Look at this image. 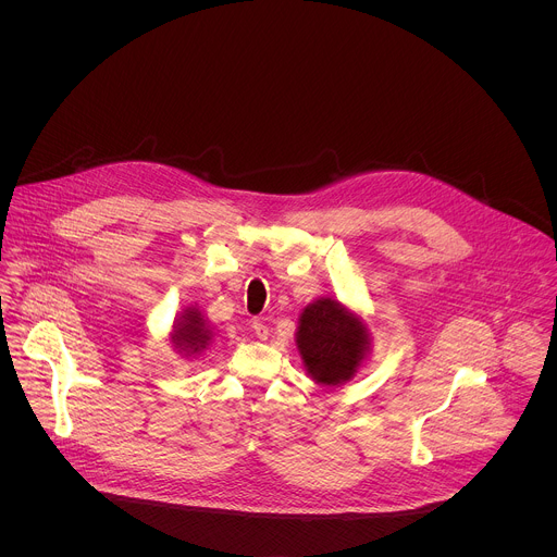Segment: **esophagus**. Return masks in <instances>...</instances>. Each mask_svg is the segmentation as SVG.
<instances>
[{
  "label": "esophagus",
  "instance_id": "34e87169",
  "mask_svg": "<svg viewBox=\"0 0 557 557\" xmlns=\"http://www.w3.org/2000/svg\"><path fill=\"white\" fill-rule=\"evenodd\" d=\"M252 330H255L257 338H261V341L268 338V325L261 319H252Z\"/></svg>",
  "mask_w": 557,
  "mask_h": 557
}]
</instances>
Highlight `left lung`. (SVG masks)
Returning a JSON list of instances; mask_svg holds the SVG:
<instances>
[{
    "label": "left lung",
    "instance_id": "left-lung-1",
    "mask_svg": "<svg viewBox=\"0 0 557 557\" xmlns=\"http://www.w3.org/2000/svg\"><path fill=\"white\" fill-rule=\"evenodd\" d=\"M296 343L313 380L336 386L354 377L369 347V332L343 305L321 298L302 311Z\"/></svg>",
    "mask_w": 557,
    "mask_h": 557
}]
</instances>
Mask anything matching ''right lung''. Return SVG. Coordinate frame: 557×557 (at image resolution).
<instances>
[{
    "instance_id": "obj_1",
    "label": "right lung",
    "mask_w": 557,
    "mask_h": 557,
    "mask_svg": "<svg viewBox=\"0 0 557 557\" xmlns=\"http://www.w3.org/2000/svg\"><path fill=\"white\" fill-rule=\"evenodd\" d=\"M171 338L177 349H182L186 354H197L208 345L210 330L206 327V321L201 319V313L197 309H188L173 325Z\"/></svg>"
}]
</instances>
